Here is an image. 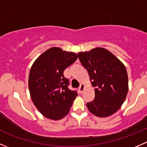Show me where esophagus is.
I'll return each instance as SVG.
<instances>
[{
  "mask_svg": "<svg viewBox=\"0 0 147 147\" xmlns=\"http://www.w3.org/2000/svg\"><path fill=\"white\" fill-rule=\"evenodd\" d=\"M84 88H85V86H84V84H80V86H79V91H80V93H82L83 91L84 90Z\"/></svg>",
  "mask_w": 147,
  "mask_h": 147,
  "instance_id": "obj_1",
  "label": "esophagus"
}]
</instances>
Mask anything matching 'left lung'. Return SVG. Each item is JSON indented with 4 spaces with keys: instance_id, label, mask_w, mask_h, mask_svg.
Returning <instances> with one entry per match:
<instances>
[{
    "instance_id": "obj_1",
    "label": "left lung",
    "mask_w": 147,
    "mask_h": 147,
    "mask_svg": "<svg viewBox=\"0 0 147 147\" xmlns=\"http://www.w3.org/2000/svg\"><path fill=\"white\" fill-rule=\"evenodd\" d=\"M82 65L87 69L95 98L86 103L92 113L100 118L115 113L121 107L128 92V77L124 65L103 48L78 53Z\"/></svg>"
}]
</instances>
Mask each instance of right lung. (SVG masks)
<instances>
[{
    "label": "right lung",
    "instance_id": "1",
    "mask_svg": "<svg viewBox=\"0 0 147 147\" xmlns=\"http://www.w3.org/2000/svg\"><path fill=\"white\" fill-rule=\"evenodd\" d=\"M77 58L76 53L53 47L41 54L32 65L29 75L31 98L46 118L58 120L69 112L78 94L77 91L69 89V80L63 72Z\"/></svg>",
    "mask_w": 147,
    "mask_h": 147
}]
</instances>
